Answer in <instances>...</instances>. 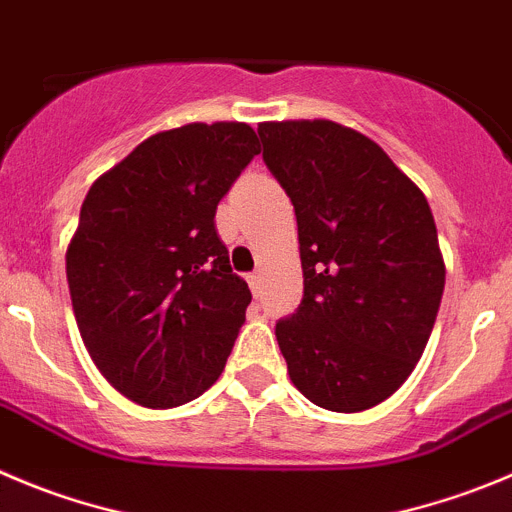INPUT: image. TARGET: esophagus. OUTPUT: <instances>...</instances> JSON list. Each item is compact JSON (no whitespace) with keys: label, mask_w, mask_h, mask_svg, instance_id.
<instances>
[{"label":"esophagus","mask_w":512,"mask_h":512,"mask_svg":"<svg viewBox=\"0 0 512 512\" xmlns=\"http://www.w3.org/2000/svg\"><path fill=\"white\" fill-rule=\"evenodd\" d=\"M248 286H251L253 296L261 294V274H259V271H256V274H248Z\"/></svg>","instance_id":"34e87169"}]
</instances>
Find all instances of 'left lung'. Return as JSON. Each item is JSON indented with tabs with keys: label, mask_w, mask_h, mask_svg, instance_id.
Here are the masks:
<instances>
[{
	"label": "left lung",
	"mask_w": 512,
	"mask_h": 512,
	"mask_svg": "<svg viewBox=\"0 0 512 512\" xmlns=\"http://www.w3.org/2000/svg\"><path fill=\"white\" fill-rule=\"evenodd\" d=\"M259 135L299 226L304 299L276 324L291 382L324 410L377 407L420 362L445 289L425 193L347 125L281 120Z\"/></svg>",
	"instance_id": "8db88e82"
}]
</instances>
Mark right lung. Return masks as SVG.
<instances>
[{"mask_svg":"<svg viewBox=\"0 0 512 512\" xmlns=\"http://www.w3.org/2000/svg\"><path fill=\"white\" fill-rule=\"evenodd\" d=\"M246 123L150 135L87 191L67 243L77 329L102 377L170 410L221 377L251 304L213 216L259 155Z\"/></svg>","mask_w":512,"mask_h":512,"instance_id":"add662e5","label":"right lung"}]
</instances>
